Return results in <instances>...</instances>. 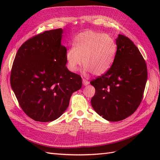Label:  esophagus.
<instances>
[{"instance_id": "1", "label": "esophagus", "mask_w": 160, "mask_h": 160, "mask_svg": "<svg viewBox=\"0 0 160 160\" xmlns=\"http://www.w3.org/2000/svg\"><path fill=\"white\" fill-rule=\"evenodd\" d=\"M82 83H83V84L84 86H86V85H88V84H89V81H88L87 80H86V79H82Z\"/></svg>"}]
</instances>
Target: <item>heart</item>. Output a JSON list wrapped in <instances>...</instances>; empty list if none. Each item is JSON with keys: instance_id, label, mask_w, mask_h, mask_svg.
Returning a JSON list of instances; mask_svg holds the SVG:
<instances>
[{"instance_id": "obj_1", "label": "heart", "mask_w": 160, "mask_h": 160, "mask_svg": "<svg viewBox=\"0 0 160 160\" xmlns=\"http://www.w3.org/2000/svg\"><path fill=\"white\" fill-rule=\"evenodd\" d=\"M73 44L66 53L67 66L72 72L81 66L82 59L84 71L95 76L104 74L113 64L117 47L110 35L88 30L78 33Z\"/></svg>"}]
</instances>
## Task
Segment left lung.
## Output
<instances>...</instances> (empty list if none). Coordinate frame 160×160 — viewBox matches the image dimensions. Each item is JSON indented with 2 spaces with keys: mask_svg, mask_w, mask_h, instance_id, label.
<instances>
[{
  "mask_svg": "<svg viewBox=\"0 0 160 160\" xmlns=\"http://www.w3.org/2000/svg\"><path fill=\"white\" fill-rule=\"evenodd\" d=\"M116 45L110 69L90 82L96 89L91 100L93 109L111 122L124 120L137 110L147 80V64L133 42L119 34Z\"/></svg>",
  "mask_w": 160,
  "mask_h": 160,
  "instance_id": "1",
  "label": "left lung"
}]
</instances>
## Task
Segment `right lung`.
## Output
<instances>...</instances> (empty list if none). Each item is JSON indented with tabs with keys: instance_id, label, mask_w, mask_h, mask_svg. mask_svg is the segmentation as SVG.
Here are the masks:
<instances>
[{
	"instance_id": "right-lung-1",
	"label": "right lung",
	"mask_w": 160,
	"mask_h": 160,
	"mask_svg": "<svg viewBox=\"0 0 160 160\" xmlns=\"http://www.w3.org/2000/svg\"><path fill=\"white\" fill-rule=\"evenodd\" d=\"M62 29L45 31L24 42L16 53L10 84L19 105L37 122H52L67 108L82 78L66 67Z\"/></svg>"
}]
</instances>
